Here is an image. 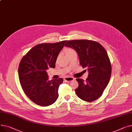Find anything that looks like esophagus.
Instances as JSON below:
<instances>
[{"mask_svg": "<svg viewBox=\"0 0 132 132\" xmlns=\"http://www.w3.org/2000/svg\"><path fill=\"white\" fill-rule=\"evenodd\" d=\"M75 80V78L72 77H65L64 78V80L66 81V82H71L72 81H74Z\"/></svg>", "mask_w": 132, "mask_h": 132, "instance_id": "34e87169", "label": "esophagus"}]
</instances>
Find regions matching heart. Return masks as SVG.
I'll return each mask as SVG.
<instances>
[{"label": "heart", "instance_id": "obj_1", "mask_svg": "<svg viewBox=\"0 0 132 132\" xmlns=\"http://www.w3.org/2000/svg\"><path fill=\"white\" fill-rule=\"evenodd\" d=\"M74 52H76L75 51L72 49V48H68L67 50H66V55H68V54H72V53H74Z\"/></svg>", "mask_w": 132, "mask_h": 132}]
</instances>
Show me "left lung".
Listing matches in <instances>:
<instances>
[{"label":"left lung","mask_w":132,"mask_h":132,"mask_svg":"<svg viewBox=\"0 0 132 132\" xmlns=\"http://www.w3.org/2000/svg\"><path fill=\"white\" fill-rule=\"evenodd\" d=\"M65 46L77 52L80 65L86 68L89 73L85 81L76 78L78 83L75 90L77 96L87 102L98 99L106 89L111 74V63L106 50L99 43L88 40L68 41Z\"/></svg>","instance_id":"1"}]
</instances>
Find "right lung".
I'll return each instance as SVG.
<instances>
[{
  "instance_id": "right-lung-1",
  "label": "right lung",
  "mask_w": 132,
  "mask_h": 132,
  "mask_svg": "<svg viewBox=\"0 0 132 132\" xmlns=\"http://www.w3.org/2000/svg\"><path fill=\"white\" fill-rule=\"evenodd\" d=\"M66 42L39 44L21 60L19 77L23 90L32 101L39 106H50L58 98V88L63 79L50 81L47 71L49 67H55L57 57Z\"/></svg>"
}]
</instances>
